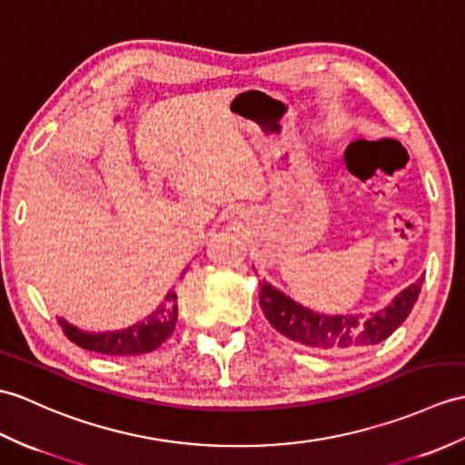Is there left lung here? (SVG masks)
<instances>
[{"label": "left lung", "instance_id": "left-lung-1", "mask_svg": "<svg viewBox=\"0 0 465 465\" xmlns=\"http://www.w3.org/2000/svg\"><path fill=\"white\" fill-rule=\"evenodd\" d=\"M424 277L401 291L391 305L371 315H322L299 305L265 279L259 282V305L272 327L307 349H366L379 344L402 325L422 289Z\"/></svg>", "mask_w": 465, "mask_h": 465}]
</instances>
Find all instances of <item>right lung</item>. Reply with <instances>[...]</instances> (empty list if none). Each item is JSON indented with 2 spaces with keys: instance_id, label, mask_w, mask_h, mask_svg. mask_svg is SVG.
<instances>
[{
  "instance_id": "add662e5",
  "label": "right lung",
  "mask_w": 465,
  "mask_h": 465,
  "mask_svg": "<svg viewBox=\"0 0 465 465\" xmlns=\"http://www.w3.org/2000/svg\"><path fill=\"white\" fill-rule=\"evenodd\" d=\"M176 321V293L174 291H168L164 303H162L153 315H148L144 321H140L136 325L126 327L123 331L89 332L71 325V322L64 319H59V325L64 332V337L84 351L111 356H136L156 351L160 344L174 332Z\"/></svg>"
}]
</instances>
